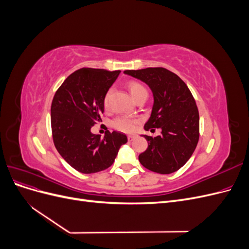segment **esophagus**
Instances as JSON below:
<instances>
[{
    "instance_id": "esophagus-1",
    "label": "esophagus",
    "mask_w": 249,
    "mask_h": 249,
    "mask_svg": "<svg viewBox=\"0 0 249 249\" xmlns=\"http://www.w3.org/2000/svg\"><path fill=\"white\" fill-rule=\"evenodd\" d=\"M135 138H136V135H129V136H127V139H129L130 141L134 140Z\"/></svg>"
}]
</instances>
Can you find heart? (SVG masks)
Instances as JSON below:
<instances>
[{
	"mask_svg": "<svg viewBox=\"0 0 249 249\" xmlns=\"http://www.w3.org/2000/svg\"><path fill=\"white\" fill-rule=\"evenodd\" d=\"M129 90L130 93L132 95L133 99H135L138 94L142 93V92H146L145 88L143 87L142 85H140L139 83H131L129 86ZM110 91L106 94L104 99V105L105 107L108 108L109 106V97H110ZM136 125H137V122L135 119H131V118H126V117H119L117 119L114 120V126L116 127L117 130H120L125 133H133L135 130H136Z\"/></svg>",
	"mask_w": 249,
	"mask_h": 249,
	"instance_id": "heart-1",
	"label": "heart"
}]
</instances>
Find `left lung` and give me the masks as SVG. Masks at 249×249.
Wrapping results in <instances>:
<instances>
[{"label":"left lung","instance_id":"left-lung-1","mask_svg":"<svg viewBox=\"0 0 249 249\" xmlns=\"http://www.w3.org/2000/svg\"><path fill=\"white\" fill-rule=\"evenodd\" d=\"M124 73L145 83L152 90L154 104L144 129L161 130L157 137L143 135L148 146L139 155L140 163L161 175L178 170L190 159L199 138V114L189 88L176 73L163 67Z\"/></svg>","mask_w":249,"mask_h":249}]
</instances>
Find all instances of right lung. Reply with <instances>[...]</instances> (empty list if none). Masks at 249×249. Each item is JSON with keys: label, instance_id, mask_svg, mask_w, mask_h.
Instances as JSON below:
<instances>
[{"label": "right lung", "instance_id": "add662e5", "mask_svg": "<svg viewBox=\"0 0 249 249\" xmlns=\"http://www.w3.org/2000/svg\"><path fill=\"white\" fill-rule=\"evenodd\" d=\"M120 71L81 69L67 77L55 93L51 107L53 139L58 153L82 173L107 169L127 142L124 134L107 131L104 138L91 133L101 122L104 99Z\"/></svg>", "mask_w": 249, "mask_h": 249}]
</instances>
